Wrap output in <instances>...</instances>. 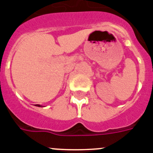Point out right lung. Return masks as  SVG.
<instances>
[{"label": "right lung", "mask_w": 153, "mask_h": 153, "mask_svg": "<svg viewBox=\"0 0 153 153\" xmlns=\"http://www.w3.org/2000/svg\"><path fill=\"white\" fill-rule=\"evenodd\" d=\"M35 106H38V107H42V105H35Z\"/></svg>", "instance_id": "obj_1"}]
</instances>
